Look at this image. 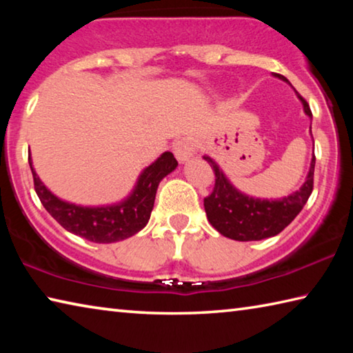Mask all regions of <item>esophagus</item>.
<instances>
[{"mask_svg":"<svg viewBox=\"0 0 353 353\" xmlns=\"http://www.w3.org/2000/svg\"><path fill=\"white\" fill-rule=\"evenodd\" d=\"M194 149H196L194 141L191 140V139H188V137H182V139L176 140L174 145H172V152H174L176 159L181 163L187 162L190 157H193Z\"/></svg>","mask_w":353,"mask_h":353,"instance_id":"34e87169","label":"esophagus"}]
</instances>
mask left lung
I'll list each match as a JSON object with an SVG mask.
<instances>
[{
	"mask_svg": "<svg viewBox=\"0 0 353 353\" xmlns=\"http://www.w3.org/2000/svg\"><path fill=\"white\" fill-rule=\"evenodd\" d=\"M274 76L288 82V79L282 74L274 73ZM297 97L302 101L303 110L312 118V110H310L307 101L301 94H297ZM204 159L210 163L214 172L213 191L204 198L207 218L221 235L232 238V240L259 241L280 234L307 204L313 191L314 155L307 181L301 190L277 201L254 199L240 193L234 185L227 181L224 172L213 162V159L207 157V155Z\"/></svg>",
	"mask_w": 353,
	"mask_h": 353,
	"instance_id": "left-lung-1",
	"label": "left lung"
}]
</instances>
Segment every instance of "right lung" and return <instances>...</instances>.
Segmentation results:
<instances>
[{
	"label": "right lung",
	"mask_w": 353,
	"mask_h": 353,
	"mask_svg": "<svg viewBox=\"0 0 353 353\" xmlns=\"http://www.w3.org/2000/svg\"><path fill=\"white\" fill-rule=\"evenodd\" d=\"M34 188L41 205L65 230L93 243H115L135 235L148 224L160 181L176 170L177 160L163 152L141 172L132 194L126 201L107 207H81L59 199L40 181L32 168Z\"/></svg>",
	"instance_id": "1"
}]
</instances>
